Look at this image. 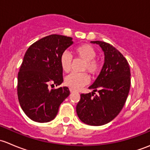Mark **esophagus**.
I'll list each match as a JSON object with an SVG mask.
<instances>
[{
    "instance_id": "obj_1",
    "label": "esophagus",
    "mask_w": 150,
    "mask_h": 150,
    "mask_svg": "<svg viewBox=\"0 0 150 150\" xmlns=\"http://www.w3.org/2000/svg\"><path fill=\"white\" fill-rule=\"evenodd\" d=\"M69 91H70L71 93H73V92L75 91V90H73L72 88H69Z\"/></svg>"
}]
</instances>
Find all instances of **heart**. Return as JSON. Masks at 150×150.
I'll return each instance as SVG.
<instances>
[{
    "instance_id": "heart-1",
    "label": "heart",
    "mask_w": 150,
    "mask_h": 150,
    "mask_svg": "<svg viewBox=\"0 0 150 150\" xmlns=\"http://www.w3.org/2000/svg\"><path fill=\"white\" fill-rule=\"evenodd\" d=\"M75 54L84 60L83 70H86L91 75L97 73L99 69V63L94 59L96 52L94 48L88 44H83L78 46L74 50ZM72 57L68 52L63 53L60 57V65L64 72H68L70 69ZM89 81L88 75L85 72L81 73H71L65 78V84L73 90H78L87 84Z\"/></svg>"
}]
</instances>
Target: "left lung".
Instances as JSON below:
<instances>
[{
  "mask_svg": "<svg viewBox=\"0 0 150 150\" xmlns=\"http://www.w3.org/2000/svg\"><path fill=\"white\" fill-rule=\"evenodd\" d=\"M91 43L101 47L104 63L99 76L88 87L93 91L81 94L76 112L83 122L99 126L112 121L122 110L130 91L131 71L127 60L115 47L99 40Z\"/></svg>",
  "mask_w": 150,
  "mask_h": 150,
  "instance_id": "left-lung-1",
  "label": "left lung"
}]
</instances>
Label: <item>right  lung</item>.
Returning <instances> with one entry per match:
<instances>
[{
    "label": "right lung",
    "mask_w": 150,
    "mask_h": 150,
    "mask_svg": "<svg viewBox=\"0 0 150 150\" xmlns=\"http://www.w3.org/2000/svg\"><path fill=\"white\" fill-rule=\"evenodd\" d=\"M73 44L70 37L51 35L28 48L18 73L17 94L24 112L38 122L54 120L59 107L69 95L66 86L49 90L63 82L60 57Z\"/></svg>",
    "instance_id": "add662e5"
}]
</instances>
